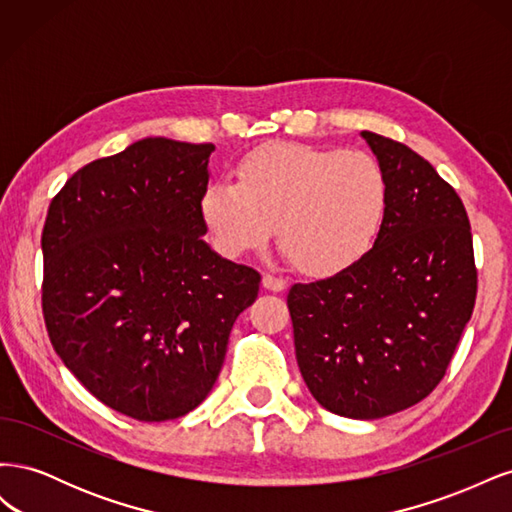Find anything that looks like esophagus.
<instances>
[{"mask_svg": "<svg viewBox=\"0 0 512 512\" xmlns=\"http://www.w3.org/2000/svg\"><path fill=\"white\" fill-rule=\"evenodd\" d=\"M262 286H265L271 292H282V290H286L288 282L282 280V277H275V275L265 273V275H262Z\"/></svg>", "mask_w": 512, "mask_h": 512, "instance_id": "1", "label": "esophagus"}]
</instances>
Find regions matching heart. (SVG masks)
Listing matches in <instances>:
<instances>
[{
  "instance_id": "1",
  "label": "heart",
  "mask_w": 512,
  "mask_h": 512,
  "mask_svg": "<svg viewBox=\"0 0 512 512\" xmlns=\"http://www.w3.org/2000/svg\"><path fill=\"white\" fill-rule=\"evenodd\" d=\"M389 179L365 151L286 143L245 156L237 179L203 194V220L224 256L262 247L273 235L301 271L333 275L376 243L389 213Z\"/></svg>"
}]
</instances>
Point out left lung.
Segmentation results:
<instances>
[{
  "mask_svg": "<svg viewBox=\"0 0 512 512\" xmlns=\"http://www.w3.org/2000/svg\"><path fill=\"white\" fill-rule=\"evenodd\" d=\"M389 179L371 250L329 280L294 284L288 309L309 393L333 414L374 421L444 378L476 301L466 207L410 147L361 132Z\"/></svg>",
  "mask_w": 512,
  "mask_h": 512,
  "instance_id": "left-lung-1",
  "label": "left lung"
}]
</instances>
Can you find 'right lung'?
Here are the masks:
<instances>
[{
	"label": "right lung",
	"instance_id": "obj_1",
	"mask_svg": "<svg viewBox=\"0 0 512 512\" xmlns=\"http://www.w3.org/2000/svg\"><path fill=\"white\" fill-rule=\"evenodd\" d=\"M211 143L143 138L83 166L42 230L46 331L102 404L173 421L203 404L258 271L203 239Z\"/></svg>",
	"mask_w": 512,
	"mask_h": 512
}]
</instances>
